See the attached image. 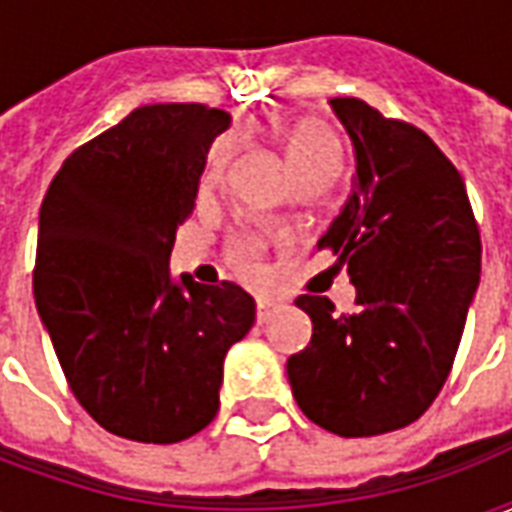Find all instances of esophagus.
<instances>
[{"mask_svg": "<svg viewBox=\"0 0 512 512\" xmlns=\"http://www.w3.org/2000/svg\"><path fill=\"white\" fill-rule=\"evenodd\" d=\"M277 310H279L277 301H271V299H257V301H255L257 321H260V323L268 321V318H271V315H274V312H277Z\"/></svg>", "mask_w": 512, "mask_h": 512, "instance_id": "1", "label": "esophagus"}]
</instances>
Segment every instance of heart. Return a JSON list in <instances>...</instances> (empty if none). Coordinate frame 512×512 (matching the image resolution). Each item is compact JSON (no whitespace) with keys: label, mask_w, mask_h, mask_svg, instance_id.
Wrapping results in <instances>:
<instances>
[{"label":"heart","mask_w":512,"mask_h":512,"mask_svg":"<svg viewBox=\"0 0 512 512\" xmlns=\"http://www.w3.org/2000/svg\"><path fill=\"white\" fill-rule=\"evenodd\" d=\"M285 156H288L293 172H301V169L315 167L323 161H340V142L332 128L321 120H299L285 136ZM224 161H227V147L222 145L211 153V161L205 169V183H213L222 175ZM257 257H260V249L255 241H235L230 246V260L244 277L257 274Z\"/></svg>","instance_id":"b5f03b06"}]
</instances>
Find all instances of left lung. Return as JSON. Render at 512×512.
I'll use <instances>...</instances> for the list:
<instances>
[{
    "label": "left lung",
    "instance_id": "1",
    "mask_svg": "<svg viewBox=\"0 0 512 512\" xmlns=\"http://www.w3.org/2000/svg\"><path fill=\"white\" fill-rule=\"evenodd\" d=\"M356 150L354 194L318 249L348 266L359 310L299 296L310 345L288 359L307 417L345 439L411 425L447 381L480 282V227L461 172L425 131L332 98Z\"/></svg>",
    "mask_w": 512,
    "mask_h": 512
}]
</instances>
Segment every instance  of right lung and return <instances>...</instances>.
Returning <instances> with one entry per match:
<instances>
[{
    "mask_svg": "<svg viewBox=\"0 0 512 512\" xmlns=\"http://www.w3.org/2000/svg\"><path fill=\"white\" fill-rule=\"evenodd\" d=\"M227 126L205 104L139 106L76 147L40 205V321L76 400L120 439L175 444L211 425L224 356L255 323L233 282L169 279L175 230Z\"/></svg>",
    "mask_w": 512,
    "mask_h": 512,
    "instance_id": "1",
    "label": "right lung"
}]
</instances>
